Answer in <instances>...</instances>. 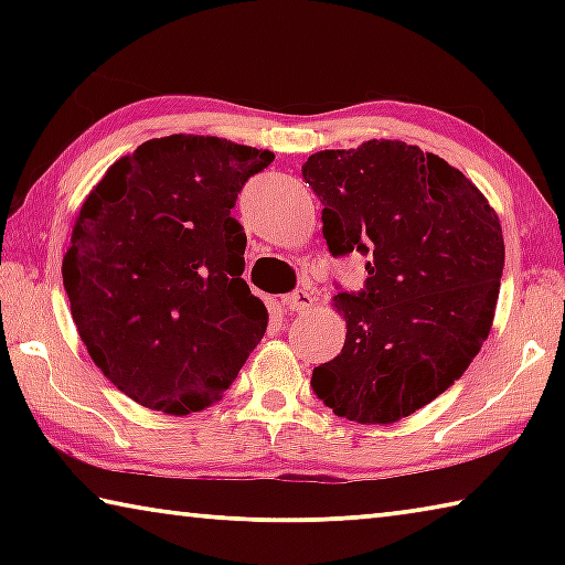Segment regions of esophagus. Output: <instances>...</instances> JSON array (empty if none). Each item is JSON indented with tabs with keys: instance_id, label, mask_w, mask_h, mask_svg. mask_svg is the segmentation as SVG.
<instances>
[{
	"instance_id": "34e87169",
	"label": "esophagus",
	"mask_w": 565,
	"mask_h": 565,
	"mask_svg": "<svg viewBox=\"0 0 565 565\" xmlns=\"http://www.w3.org/2000/svg\"><path fill=\"white\" fill-rule=\"evenodd\" d=\"M284 301H286V306H289L291 311L301 313V311H309V309H311V303H313V294H311L309 289H296L294 294L286 296Z\"/></svg>"
}]
</instances>
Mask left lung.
<instances>
[{
	"mask_svg": "<svg viewBox=\"0 0 565 565\" xmlns=\"http://www.w3.org/2000/svg\"><path fill=\"white\" fill-rule=\"evenodd\" d=\"M301 174L329 252L369 256L363 289L333 296L347 341L313 369V394L341 418L394 424L454 386L489 339L501 222L461 171L406 141L317 151Z\"/></svg>",
	"mask_w": 565,
	"mask_h": 565,
	"instance_id": "1",
	"label": "left lung"
}]
</instances>
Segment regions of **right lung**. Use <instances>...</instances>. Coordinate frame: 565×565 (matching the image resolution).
I'll use <instances>...</instances> for the list:
<instances>
[{
    "instance_id": "right-lung-1",
    "label": "right lung",
    "mask_w": 565,
    "mask_h": 565,
    "mask_svg": "<svg viewBox=\"0 0 565 565\" xmlns=\"http://www.w3.org/2000/svg\"><path fill=\"white\" fill-rule=\"evenodd\" d=\"M271 151L171 134L121 157L92 189L62 262L92 361L137 404L184 416L216 404L269 313L242 279L232 216Z\"/></svg>"
}]
</instances>
